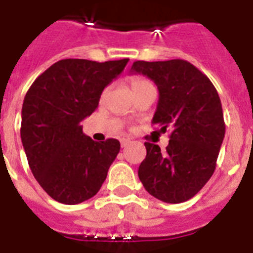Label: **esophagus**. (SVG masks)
Instances as JSON below:
<instances>
[{"label": "esophagus", "mask_w": 253, "mask_h": 253, "mask_svg": "<svg viewBox=\"0 0 253 253\" xmlns=\"http://www.w3.org/2000/svg\"><path fill=\"white\" fill-rule=\"evenodd\" d=\"M130 143H131V140H130V139H125V138H123V139H121V146H122V147H126V146H128V144H130Z\"/></svg>", "instance_id": "obj_1"}]
</instances>
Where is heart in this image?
I'll return each mask as SVG.
<instances>
[{"label": "heart", "instance_id": "obj_1", "mask_svg": "<svg viewBox=\"0 0 253 253\" xmlns=\"http://www.w3.org/2000/svg\"><path fill=\"white\" fill-rule=\"evenodd\" d=\"M147 85H151V83L146 79H143V77H139V76H135L131 79V87H132V91L138 90L140 87L143 86H147Z\"/></svg>", "mask_w": 253, "mask_h": 253}]
</instances>
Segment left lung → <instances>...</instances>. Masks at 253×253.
Wrapping results in <instances>:
<instances>
[{"label":"left lung","instance_id":"1","mask_svg":"<svg viewBox=\"0 0 253 253\" xmlns=\"http://www.w3.org/2000/svg\"><path fill=\"white\" fill-rule=\"evenodd\" d=\"M131 73L154 81L159 102L152 123L163 132L170 127L166 152L144 143L147 156L139 178L155 198L180 204L194 197L210 180L223 142V110L218 91L206 75L189 61H135Z\"/></svg>","mask_w":253,"mask_h":253}]
</instances>
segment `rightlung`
I'll list each match as a JSON object with an SVG mask.
<instances>
[{"label":"right lung","instance_id":"obj_1","mask_svg":"<svg viewBox=\"0 0 253 253\" xmlns=\"http://www.w3.org/2000/svg\"><path fill=\"white\" fill-rule=\"evenodd\" d=\"M127 63L64 59L26 93L22 144L34 177L60 204L76 205L95 196L121 150L117 139L98 143L86 136L81 121L97 109L102 90Z\"/></svg>","mask_w":253,"mask_h":253}]
</instances>
